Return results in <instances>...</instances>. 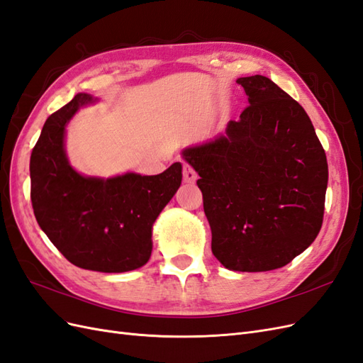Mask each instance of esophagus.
<instances>
[{
	"label": "esophagus",
	"instance_id": "34e87169",
	"mask_svg": "<svg viewBox=\"0 0 363 363\" xmlns=\"http://www.w3.org/2000/svg\"><path fill=\"white\" fill-rule=\"evenodd\" d=\"M182 174H184V181L187 184H194L196 179H198V174H196V172L189 164H182Z\"/></svg>",
	"mask_w": 363,
	"mask_h": 363
}]
</instances>
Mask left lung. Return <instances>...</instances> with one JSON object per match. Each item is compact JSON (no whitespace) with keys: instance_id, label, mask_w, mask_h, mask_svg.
I'll return each mask as SVG.
<instances>
[{"instance_id":"obj_1","label":"left lung","mask_w":363,"mask_h":363,"mask_svg":"<svg viewBox=\"0 0 363 363\" xmlns=\"http://www.w3.org/2000/svg\"><path fill=\"white\" fill-rule=\"evenodd\" d=\"M237 84L250 101L240 120L182 155L201 176L214 257L231 271L264 272L291 263L316 239L328 165L296 100L260 74Z\"/></svg>"}]
</instances>
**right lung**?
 <instances>
[{
	"instance_id": "obj_1",
	"label": "right lung",
	"mask_w": 363,
	"mask_h": 363,
	"mask_svg": "<svg viewBox=\"0 0 363 363\" xmlns=\"http://www.w3.org/2000/svg\"><path fill=\"white\" fill-rule=\"evenodd\" d=\"M92 99L77 94L47 118L30 157V198L36 220L69 263L97 272L146 264L152 225L182 181L179 162L161 174L85 178L64 150L67 121Z\"/></svg>"
}]
</instances>
